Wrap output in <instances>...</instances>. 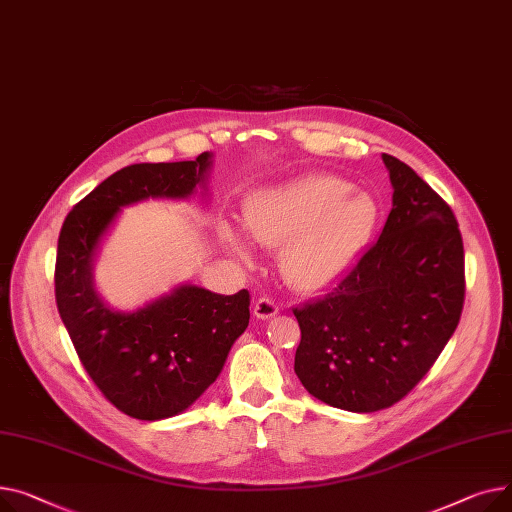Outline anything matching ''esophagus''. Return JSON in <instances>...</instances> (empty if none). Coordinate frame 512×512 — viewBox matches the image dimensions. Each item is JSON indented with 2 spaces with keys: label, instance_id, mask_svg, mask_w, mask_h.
<instances>
[{
  "label": "esophagus",
  "instance_id": "34e87169",
  "mask_svg": "<svg viewBox=\"0 0 512 512\" xmlns=\"http://www.w3.org/2000/svg\"><path fill=\"white\" fill-rule=\"evenodd\" d=\"M275 314H279V304L275 302V299L260 297L258 302L254 304V316L260 318V320H268V318H273Z\"/></svg>",
  "mask_w": 512,
  "mask_h": 512
}]
</instances>
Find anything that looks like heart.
Wrapping results in <instances>:
<instances>
[{
    "label": "heart",
    "mask_w": 512,
    "mask_h": 512,
    "mask_svg": "<svg viewBox=\"0 0 512 512\" xmlns=\"http://www.w3.org/2000/svg\"><path fill=\"white\" fill-rule=\"evenodd\" d=\"M380 221V204L341 177L306 175L266 186L244 202V227L254 242L279 248L283 281L314 293L343 279L368 250ZM221 242L250 258L244 233L219 223Z\"/></svg>",
    "instance_id": "heart-1"
}]
</instances>
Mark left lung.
I'll return each instance as SVG.
<instances>
[{
	"label": "left lung",
	"mask_w": 512,
	"mask_h": 512,
	"mask_svg": "<svg viewBox=\"0 0 512 512\" xmlns=\"http://www.w3.org/2000/svg\"><path fill=\"white\" fill-rule=\"evenodd\" d=\"M378 242L322 299L293 314L295 374L330 407L372 413L401 401L434 366L465 302V252L450 206L403 161Z\"/></svg>",
	"instance_id": "left-lung-1"
}]
</instances>
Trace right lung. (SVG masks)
<instances>
[{
    "label": "right lung",
    "mask_w": 512,
    "mask_h": 512,
    "mask_svg": "<svg viewBox=\"0 0 512 512\" xmlns=\"http://www.w3.org/2000/svg\"><path fill=\"white\" fill-rule=\"evenodd\" d=\"M210 165L213 155L202 153L119 169L72 208L57 239L55 302L80 362L109 403L146 422L186 411L217 380L248 328L250 293L179 285L144 308L119 312L95 291L93 266L119 210L148 198L188 200L204 188Z\"/></svg>",
    "instance_id": "right-lung-1"
}]
</instances>
